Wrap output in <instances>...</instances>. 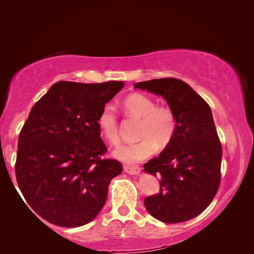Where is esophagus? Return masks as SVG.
I'll list each match as a JSON object with an SVG mask.
<instances>
[{
    "label": "esophagus",
    "mask_w": 254,
    "mask_h": 254,
    "mask_svg": "<svg viewBox=\"0 0 254 254\" xmlns=\"http://www.w3.org/2000/svg\"><path fill=\"white\" fill-rule=\"evenodd\" d=\"M124 171L130 175L137 176V175H140L141 169L139 168V167H134V166H124Z\"/></svg>",
    "instance_id": "1"
}]
</instances>
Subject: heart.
<instances>
[{
	"label": "heart",
	"mask_w": 254,
	"mask_h": 254,
	"mask_svg": "<svg viewBox=\"0 0 254 254\" xmlns=\"http://www.w3.org/2000/svg\"><path fill=\"white\" fill-rule=\"evenodd\" d=\"M123 107L131 117L141 119L139 136L134 143H122L113 150V156L123 162L143 161L157 152L159 144L166 147L173 140L176 132L174 112L167 106H156L151 97L143 94H132L123 103ZM97 127L102 136L111 144L120 140L119 124L112 106H105L97 118Z\"/></svg>",
	"instance_id": "obj_1"
}]
</instances>
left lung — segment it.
<instances>
[{"instance_id":"left-lung-1","label":"left lung","mask_w":254,"mask_h":254,"mask_svg":"<svg viewBox=\"0 0 254 254\" xmlns=\"http://www.w3.org/2000/svg\"><path fill=\"white\" fill-rule=\"evenodd\" d=\"M135 88L165 98L176 132L144 173L158 176L160 191L144 199L150 215L163 223L191 220L212 203L220 187L222 145L212 111L190 86L177 78L140 81Z\"/></svg>"}]
</instances>
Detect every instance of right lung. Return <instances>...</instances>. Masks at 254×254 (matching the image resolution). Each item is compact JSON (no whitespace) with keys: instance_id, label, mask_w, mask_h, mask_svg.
I'll list each match as a JSON object with an SVG mask.
<instances>
[{"instance_id":"obj_1","label":"right lung","mask_w":254,"mask_h":254,"mask_svg":"<svg viewBox=\"0 0 254 254\" xmlns=\"http://www.w3.org/2000/svg\"><path fill=\"white\" fill-rule=\"evenodd\" d=\"M123 86L58 81L31 109L19 135L16 182L30 207L51 224L93 221L110 182L122 173L119 161L101 159L106 147L97 118Z\"/></svg>"}]
</instances>
